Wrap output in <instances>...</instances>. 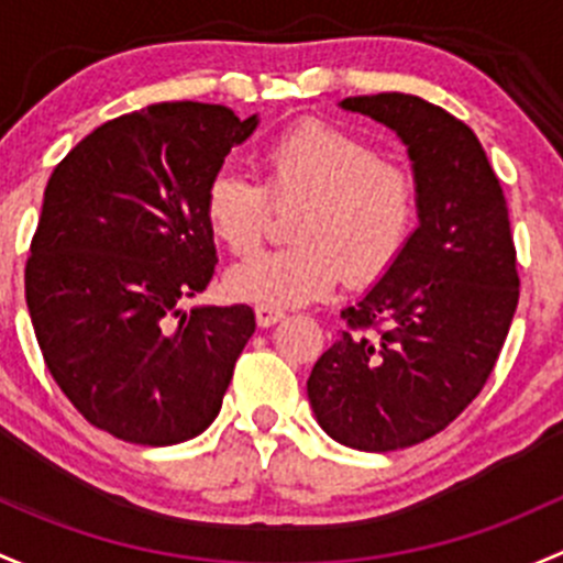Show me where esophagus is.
I'll list each match as a JSON object with an SVG mask.
<instances>
[{"label": "esophagus", "instance_id": "esophagus-1", "mask_svg": "<svg viewBox=\"0 0 563 563\" xmlns=\"http://www.w3.org/2000/svg\"><path fill=\"white\" fill-rule=\"evenodd\" d=\"M254 317H257V324L260 328H271V324H276L279 320H284V311L282 309H274V306H254Z\"/></svg>", "mask_w": 563, "mask_h": 563}]
</instances>
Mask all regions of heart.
I'll list each match as a JSON object with an SVG mask.
<instances>
[{
    "mask_svg": "<svg viewBox=\"0 0 563 563\" xmlns=\"http://www.w3.org/2000/svg\"><path fill=\"white\" fill-rule=\"evenodd\" d=\"M268 189L224 167L206 187V219L233 254H252L268 233V191L279 202H306L295 219V246L235 265V298L292 309L320 300L344 274L350 284L379 279L398 260L417 222V184L407 167L382 159L361 137L328 124H303L265 152Z\"/></svg>",
    "mask_w": 563,
    "mask_h": 563,
    "instance_id": "obj_1",
    "label": "heart"
}]
</instances>
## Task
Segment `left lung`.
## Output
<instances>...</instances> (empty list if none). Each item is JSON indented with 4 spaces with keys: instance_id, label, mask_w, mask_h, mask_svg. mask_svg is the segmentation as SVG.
<instances>
[{
    "instance_id": "8db88e82",
    "label": "left lung",
    "mask_w": 563,
    "mask_h": 563,
    "mask_svg": "<svg viewBox=\"0 0 563 563\" xmlns=\"http://www.w3.org/2000/svg\"><path fill=\"white\" fill-rule=\"evenodd\" d=\"M407 146L417 228L396 263L341 317L314 363L317 422L352 450L387 453L444 431L488 382L518 309L509 211L477 135L415 95L346 97Z\"/></svg>"
}]
</instances>
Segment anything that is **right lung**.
Wrapping results in <instances>:
<instances>
[{
	"mask_svg": "<svg viewBox=\"0 0 563 563\" xmlns=\"http://www.w3.org/2000/svg\"><path fill=\"white\" fill-rule=\"evenodd\" d=\"M208 102H159L97 126L51 173L26 306L73 407L132 444L206 431L254 333L249 306L181 303L217 265L206 187L257 130Z\"/></svg>",
	"mask_w": 563,
	"mask_h": 563,
	"instance_id": "right-lung-1",
	"label": "right lung"
}]
</instances>
